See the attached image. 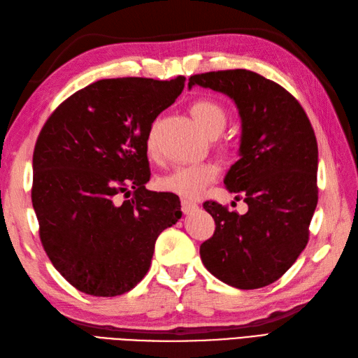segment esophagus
I'll use <instances>...</instances> for the list:
<instances>
[{
	"mask_svg": "<svg viewBox=\"0 0 358 358\" xmlns=\"http://www.w3.org/2000/svg\"><path fill=\"white\" fill-rule=\"evenodd\" d=\"M197 209H199V205H197L196 201L182 199V210H183V214H191V212H196Z\"/></svg>",
	"mask_w": 358,
	"mask_h": 358,
	"instance_id": "obj_1",
	"label": "esophagus"
}]
</instances>
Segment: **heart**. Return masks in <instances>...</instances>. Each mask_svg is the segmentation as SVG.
Returning <instances> with one entry per match:
<instances>
[{"instance_id":"b5f03b06","label":"heart","mask_w":358,"mask_h":358,"mask_svg":"<svg viewBox=\"0 0 358 358\" xmlns=\"http://www.w3.org/2000/svg\"><path fill=\"white\" fill-rule=\"evenodd\" d=\"M191 115L200 127L205 129L209 137H215L224 129L227 115L224 108L212 99H197L189 107ZM146 152L150 158L157 157L155 128H150L146 135ZM220 175V169L214 162H197L188 166L176 167L169 175L159 179L161 189L173 192L185 199H194L200 196L212 182H215Z\"/></svg>"}]
</instances>
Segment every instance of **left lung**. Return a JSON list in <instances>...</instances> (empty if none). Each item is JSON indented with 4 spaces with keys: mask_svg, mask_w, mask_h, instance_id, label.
<instances>
[{
    "mask_svg": "<svg viewBox=\"0 0 358 358\" xmlns=\"http://www.w3.org/2000/svg\"><path fill=\"white\" fill-rule=\"evenodd\" d=\"M226 93L243 120L241 159L224 183L244 199L247 214L215 200L203 203L215 231L200 245L208 271L238 289L274 283L294 265L310 235L317 205V143L304 108L282 85L247 69L192 75Z\"/></svg>",
    "mask_w": 358,
    "mask_h": 358,
    "instance_id": "8db88e82",
    "label": "left lung"
}]
</instances>
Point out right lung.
I'll return each instance as SVG.
<instances>
[{
  "instance_id": "obj_1",
  "label": "right lung",
  "mask_w": 358,
  "mask_h": 358,
  "mask_svg": "<svg viewBox=\"0 0 358 358\" xmlns=\"http://www.w3.org/2000/svg\"><path fill=\"white\" fill-rule=\"evenodd\" d=\"M183 85L182 75L96 81L63 101L38 134L31 187L38 236L57 271L84 294L129 292L148 274L161 231L182 217L176 194L144 187V143ZM120 192L127 200L115 206Z\"/></svg>"
}]
</instances>
